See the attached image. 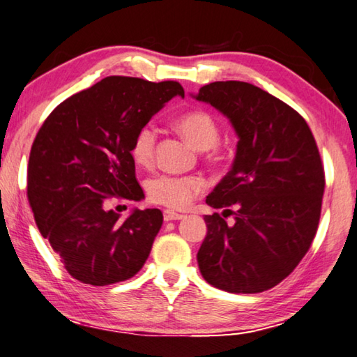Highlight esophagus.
<instances>
[{
	"instance_id": "1",
	"label": "esophagus",
	"mask_w": 357,
	"mask_h": 357,
	"mask_svg": "<svg viewBox=\"0 0 357 357\" xmlns=\"http://www.w3.org/2000/svg\"><path fill=\"white\" fill-rule=\"evenodd\" d=\"M181 218H184L183 213H178V212H173V211H164L165 222H173V220H181Z\"/></svg>"
}]
</instances>
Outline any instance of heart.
I'll return each instance as SVG.
<instances>
[{
    "label": "heart",
    "mask_w": 357,
    "mask_h": 357,
    "mask_svg": "<svg viewBox=\"0 0 357 357\" xmlns=\"http://www.w3.org/2000/svg\"><path fill=\"white\" fill-rule=\"evenodd\" d=\"M174 128L197 150H207L211 158H217V142L220 139V128L213 116L195 109L181 114L174 120ZM158 132L151 125H144L137 129L131 142V156L139 167H151L156 153ZM146 197L154 204L170 209H183L190 201L203 193L206 183L201 176H173V174H158L146 181Z\"/></svg>",
    "instance_id": "obj_1"
}]
</instances>
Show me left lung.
Returning a JSON list of instances; mask_svg holds the SVG:
<instances>
[{
  "label": "left lung",
  "instance_id": "1",
  "mask_svg": "<svg viewBox=\"0 0 357 357\" xmlns=\"http://www.w3.org/2000/svg\"><path fill=\"white\" fill-rule=\"evenodd\" d=\"M238 135L231 172L206 203L234 213L204 215L198 267L211 286L259 294L280 284L306 256L319 228L325 168L306 120L265 90L242 81L199 89Z\"/></svg>",
  "mask_w": 357,
  "mask_h": 357
}]
</instances>
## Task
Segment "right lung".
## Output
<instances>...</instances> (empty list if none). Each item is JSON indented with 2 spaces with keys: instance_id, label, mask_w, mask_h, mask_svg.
Listing matches in <instances>:
<instances>
[{
  "instance_id": "obj_1",
  "label": "right lung",
  "mask_w": 357,
  "mask_h": 357,
  "mask_svg": "<svg viewBox=\"0 0 357 357\" xmlns=\"http://www.w3.org/2000/svg\"><path fill=\"white\" fill-rule=\"evenodd\" d=\"M176 81L107 76L62 101L31 146L28 201L37 228L75 280L90 286L126 281L144 267L162 226L159 209L125 222L112 199L139 201L131 142L173 96Z\"/></svg>"
}]
</instances>
